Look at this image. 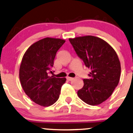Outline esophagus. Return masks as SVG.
<instances>
[{"mask_svg":"<svg viewBox=\"0 0 133 133\" xmlns=\"http://www.w3.org/2000/svg\"><path fill=\"white\" fill-rule=\"evenodd\" d=\"M66 79H67V80H68V81H72V80L74 79V78H72V77H67Z\"/></svg>","mask_w":133,"mask_h":133,"instance_id":"1","label":"esophagus"}]
</instances>
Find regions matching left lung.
<instances>
[{
    "label": "left lung",
    "mask_w": 133,
    "mask_h": 133,
    "mask_svg": "<svg viewBox=\"0 0 133 133\" xmlns=\"http://www.w3.org/2000/svg\"><path fill=\"white\" fill-rule=\"evenodd\" d=\"M69 41L91 70L90 78L83 80L84 87L77 95L85 103L98 105L109 98L119 83L121 64L117 54L108 43L96 36H79Z\"/></svg>",
    "instance_id": "left-lung-1"
}]
</instances>
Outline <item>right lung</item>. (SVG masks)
Instances as JSON below:
<instances>
[{
    "label": "right lung",
    "instance_id": "add662e5",
    "mask_svg": "<svg viewBox=\"0 0 133 133\" xmlns=\"http://www.w3.org/2000/svg\"><path fill=\"white\" fill-rule=\"evenodd\" d=\"M65 43L59 38H45L33 43L24 54L19 77L22 87L28 97L42 107L54 104L59 97L65 78L49 76L59 49Z\"/></svg>",
    "mask_w": 133,
    "mask_h": 133
}]
</instances>
